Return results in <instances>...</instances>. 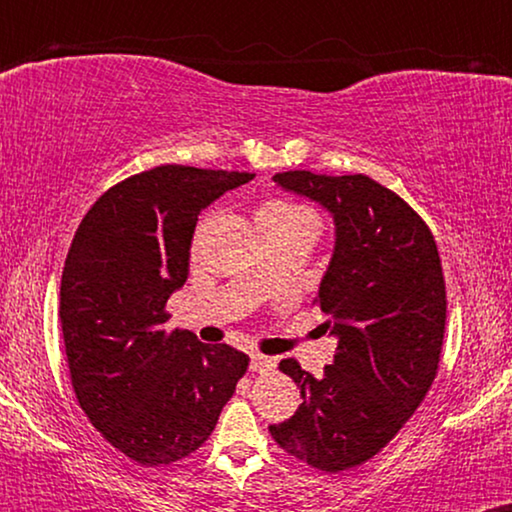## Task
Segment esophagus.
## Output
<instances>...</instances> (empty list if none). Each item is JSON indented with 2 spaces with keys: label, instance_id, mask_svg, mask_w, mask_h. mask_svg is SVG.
I'll return each instance as SVG.
<instances>
[{
  "label": "esophagus",
  "instance_id": "esophagus-1",
  "mask_svg": "<svg viewBox=\"0 0 512 512\" xmlns=\"http://www.w3.org/2000/svg\"><path fill=\"white\" fill-rule=\"evenodd\" d=\"M273 366H275L273 357H266V354H261V352L251 354V371H258V374H263V371H270Z\"/></svg>",
  "mask_w": 512,
  "mask_h": 512
}]
</instances>
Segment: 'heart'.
I'll return each instance as SVG.
<instances>
[{"instance_id": "b5f03b06", "label": "heart", "mask_w": 512, "mask_h": 512, "mask_svg": "<svg viewBox=\"0 0 512 512\" xmlns=\"http://www.w3.org/2000/svg\"><path fill=\"white\" fill-rule=\"evenodd\" d=\"M256 218H268V220H280V222H292V220H306L311 218L309 210H304L302 206L290 201H282V198H275V201L263 203L258 208Z\"/></svg>"}]
</instances>
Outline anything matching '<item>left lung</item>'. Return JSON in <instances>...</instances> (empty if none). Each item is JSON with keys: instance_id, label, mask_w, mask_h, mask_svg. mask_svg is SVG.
<instances>
[{"instance_id": "8db88e82", "label": "left lung", "mask_w": 512, "mask_h": 512, "mask_svg": "<svg viewBox=\"0 0 512 512\" xmlns=\"http://www.w3.org/2000/svg\"><path fill=\"white\" fill-rule=\"evenodd\" d=\"M273 182L333 215L335 249L316 304L338 352L321 378L282 359L302 405L268 429L282 450L335 474L386 448L434 383L446 333L441 258L426 222L366 174L294 170Z\"/></svg>"}]
</instances>
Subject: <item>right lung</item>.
<instances>
[{
  "label": "right lung",
  "instance_id": "1",
  "mask_svg": "<svg viewBox=\"0 0 512 512\" xmlns=\"http://www.w3.org/2000/svg\"><path fill=\"white\" fill-rule=\"evenodd\" d=\"M254 174L160 165L107 189L66 254L59 321L90 424L138 465L186 458L213 434L249 357L167 333L198 215Z\"/></svg>",
  "mask_w": 512,
  "mask_h": 512
}]
</instances>
